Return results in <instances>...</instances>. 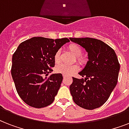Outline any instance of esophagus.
<instances>
[{
  "label": "esophagus",
  "mask_w": 129,
  "mask_h": 129,
  "mask_svg": "<svg viewBox=\"0 0 129 129\" xmlns=\"http://www.w3.org/2000/svg\"><path fill=\"white\" fill-rule=\"evenodd\" d=\"M63 78H66L67 77V76H66V75H63Z\"/></svg>",
  "instance_id": "34e87169"
}]
</instances>
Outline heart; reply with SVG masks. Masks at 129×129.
<instances>
[{
	"mask_svg": "<svg viewBox=\"0 0 129 129\" xmlns=\"http://www.w3.org/2000/svg\"><path fill=\"white\" fill-rule=\"evenodd\" d=\"M68 48L70 51L74 56H76V60L80 64H84L86 62V59L84 57L81 55L82 53V48L81 47L80 45L76 44V43H72L69 45ZM59 59H60V51L58 50L57 51L54 55V61L55 63H58L59 61ZM55 70L57 72L61 73L63 75L68 76L78 70V66L76 64L66 65L63 63H61L55 67Z\"/></svg>",
	"mask_w": 129,
	"mask_h": 129,
	"instance_id": "b5f03b06",
	"label": "heart"
}]
</instances>
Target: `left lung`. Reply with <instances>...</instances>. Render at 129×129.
<instances>
[{"label":"left lung","mask_w":129,"mask_h":129,"mask_svg":"<svg viewBox=\"0 0 129 129\" xmlns=\"http://www.w3.org/2000/svg\"><path fill=\"white\" fill-rule=\"evenodd\" d=\"M88 52V61L78 74L84 78L73 77L70 86L74 102L82 108L93 110L105 103L118 82L120 64L114 49L99 39L70 38Z\"/></svg>","instance_id":"left-lung-1"}]
</instances>
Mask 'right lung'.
Masks as SVG:
<instances>
[{"label": "right lung", "instance_id": "1", "mask_svg": "<svg viewBox=\"0 0 129 129\" xmlns=\"http://www.w3.org/2000/svg\"><path fill=\"white\" fill-rule=\"evenodd\" d=\"M68 38L35 37L19 45L12 57L11 75L20 98L29 106L43 108L55 99L63 80L61 74L47 77L54 67V55Z\"/></svg>", "mask_w": 129, "mask_h": 129}]
</instances>
